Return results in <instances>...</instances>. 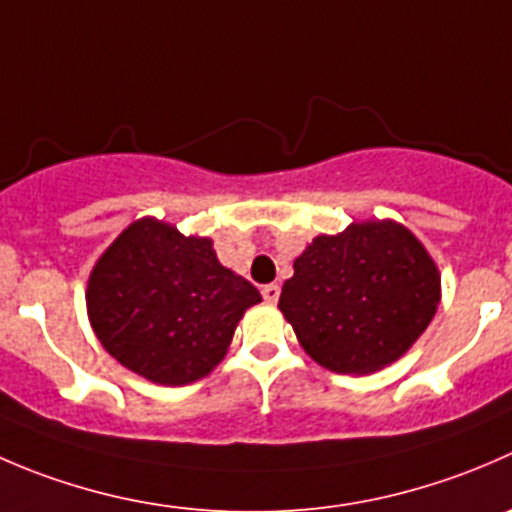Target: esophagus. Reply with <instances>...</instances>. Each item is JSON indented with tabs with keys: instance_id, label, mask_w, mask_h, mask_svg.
<instances>
[{
	"instance_id": "obj_1",
	"label": "esophagus",
	"mask_w": 512,
	"mask_h": 512,
	"mask_svg": "<svg viewBox=\"0 0 512 512\" xmlns=\"http://www.w3.org/2000/svg\"><path fill=\"white\" fill-rule=\"evenodd\" d=\"M262 297H265V302L275 305V302L280 300V287H277V285H265V287H262Z\"/></svg>"
}]
</instances>
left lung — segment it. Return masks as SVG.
Instances as JSON below:
<instances>
[{"label":"left lung","mask_w":512,"mask_h":512,"mask_svg":"<svg viewBox=\"0 0 512 512\" xmlns=\"http://www.w3.org/2000/svg\"><path fill=\"white\" fill-rule=\"evenodd\" d=\"M438 302V267L413 232L362 222L312 240L282 285L280 310L312 360L365 375L408 352Z\"/></svg>","instance_id":"left-lung-1"}]
</instances>
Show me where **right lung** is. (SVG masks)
I'll return each instance as SVG.
<instances>
[{
	"label": "right lung",
	"instance_id": "right-lung-1",
	"mask_svg": "<svg viewBox=\"0 0 512 512\" xmlns=\"http://www.w3.org/2000/svg\"><path fill=\"white\" fill-rule=\"evenodd\" d=\"M262 297L220 265L212 240L157 220L130 225L94 265L87 310L104 350L160 385H187L225 357Z\"/></svg>",
	"mask_w": 512,
	"mask_h": 512
}]
</instances>
